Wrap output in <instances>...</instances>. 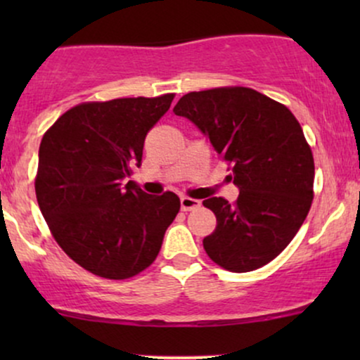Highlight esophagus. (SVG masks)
Instances as JSON below:
<instances>
[{
  "instance_id": "34e87169",
  "label": "esophagus",
  "mask_w": 360,
  "mask_h": 360,
  "mask_svg": "<svg viewBox=\"0 0 360 360\" xmlns=\"http://www.w3.org/2000/svg\"><path fill=\"white\" fill-rule=\"evenodd\" d=\"M201 206V203L198 200H193V198L183 196L181 198V210L183 212H193V210H198Z\"/></svg>"
}]
</instances>
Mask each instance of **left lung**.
<instances>
[{
    "label": "left lung",
    "mask_w": 360,
    "mask_h": 360,
    "mask_svg": "<svg viewBox=\"0 0 360 360\" xmlns=\"http://www.w3.org/2000/svg\"><path fill=\"white\" fill-rule=\"evenodd\" d=\"M174 113L210 139L240 191L235 205L217 196L203 201L217 217L203 238L206 254L232 272L266 266L292 240L313 200L315 162L298 120L250 88L194 91Z\"/></svg>",
    "instance_id": "obj_1"
}]
</instances>
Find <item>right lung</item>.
<instances>
[{
	"label": "right lung",
	"mask_w": 360,
	"mask_h": 360,
	"mask_svg": "<svg viewBox=\"0 0 360 360\" xmlns=\"http://www.w3.org/2000/svg\"><path fill=\"white\" fill-rule=\"evenodd\" d=\"M174 94L82 103L44 135L35 193L62 250L86 271L127 279L147 269L181 208L177 194L143 193L134 181L143 142Z\"/></svg>",
	"instance_id": "obj_1"
}]
</instances>
